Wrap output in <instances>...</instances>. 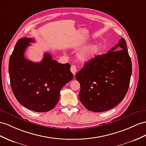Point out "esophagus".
Here are the masks:
<instances>
[{
	"instance_id": "esophagus-1",
	"label": "esophagus",
	"mask_w": 146,
	"mask_h": 146,
	"mask_svg": "<svg viewBox=\"0 0 146 146\" xmlns=\"http://www.w3.org/2000/svg\"><path fill=\"white\" fill-rule=\"evenodd\" d=\"M77 71V69H76V67L75 65H72V66H71V72H72L73 73V74L74 75V74L76 73Z\"/></svg>"
}]
</instances>
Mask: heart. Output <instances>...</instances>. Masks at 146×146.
Wrapping results in <instances>:
<instances>
[{
  "instance_id": "heart-1",
  "label": "heart",
  "mask_w": 146,
  "mask_h": 146,
  "mask_svg": "<svg viewBox=\"0 0 146 146\" xmlns=\"http://www.w3.org/2000/svg\"><path fill=\"white\" fill-rule=\"evenodd\" d=\"M101 50V44L99 43L92 44L84 47L78 52L76 54V58L81 62H89L99 55Z\"/></svg>"
}]
</instances>
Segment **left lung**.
Instances as JSON below:
<instances>
[{
  "instance_id": "8db88e82",
  "label": "left lung",
  "mask_w": 146,
  "mask_h": 146,
  "mask_svg": "<svg viewBox=\"0 0 146 146\" xmlns=\"http://www.w3.org/2000/svg\"><path fill=\"white\" fill-rule=\"evenodd\" d=\"M132 73V63L124 38L107 54L98 55L76 74L81 89L79 98L88 110H109L125 97Z\"/></svg>"
}]
</instances>
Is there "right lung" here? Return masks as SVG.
I'll return each mask as SVG.
<instances>
[{
    "label": "right lung",
    "mask_w": 146,
    "mask_h": 146,
    "mask_svg": "<svg viewBox=\"0 0 146 146\" xmlns=\"http://www.w3.org/2000/svg\"><path fill=\"white\" fill-rule=\"evenodd\" d=\"M33 42L34 39L27 37L17 41L9 59L10 85L22 106L36 112H46L55 107L60 90L72 80L73 74L69 63H58L48 53L38 63L27 60L25 51Z\"/></svg>",
    "instance_id": "1"
}]
</instances>
